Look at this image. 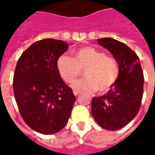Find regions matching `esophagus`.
<instances>
[{
  "label": "esophagus",
  "mask_w": 155,
  "mask_h": 155,
  "mask_svg": "<svg viewBox=\"0 0 155 155\" xmlns=\"http://www.w3.org/2000/svg\"><path fill=\"white\" fill-rule=\"evenodd\" d=\"M73 93H74V95L76 96V95H78V94H80L81 92H80V91H76V90H74V91H73Z\"/></svg>",
  "instance_id": "obj_1"
}]
</instances>
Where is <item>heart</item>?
Instances as JSON below:
<instances>
[{"label":"heart","mask_w":155,"mask_h":155,"mask_svg":"<svg viewBox=\"0 0 155 155\" xmlns=\"http://www.w3.org/2000/svg\"><path fill=\"white\" fill-rule=\"evenodd\" d=\"M74 57L62 54L58 58L57 68L62 79L71 83L84 71V79L72 84V87L81 91L101 93L109 91L116 84L120 76V67L117 61L106 55L104 51L93 47H82L74 51Z\"/></svg>","instance_id":"1"}]
</instances>
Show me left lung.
Returning a JSON list of instances; mask_svg holds the SVG:
<instances>
[{
    "label": "left lung",
    "mask_w": 155,
    "mask_h": 155,
    "mask_svg": "<svg viewBox=\"0 0 155 155\" xmlns=\"http://www.w3.org/2000/svg\"><path fill=\"white\" fill-rule=\"evenodd\" d=\"M98 43L114 55L120 67L116 84L106 94L92 100L94 120L104 130H118L136 116L143 91V74L136 53L112 38L98 39Z\"/></svg>",
    "instance_id": "1"
}]
</instances>
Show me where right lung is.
I'll return each mask as SVG.
<instances>
[{"label": "right lung", "instance_id": "right-lung-1", "mask_svg": "<svg viewBox=\"0 0 155 155\" xmlns=\"http://www.w3.org/2000/svg\"><path fill=\"white\" fill-rule=\"evenodd\" d=\"M68 47L60 40L36 41L15 66L13 90L20 114L29 127L43 134L57 133L65 126L76 100L57 68L58 58Z\"/></svg>", "mask_w": 155, "mask_h": 155}]
</instances>
